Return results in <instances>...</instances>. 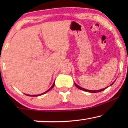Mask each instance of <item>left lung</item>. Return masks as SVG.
<instances>
[{
    "label": "left lung",
    "mask_w": 128,
    "mask_h": 128,
    "mask_svg": "<svg viewBox=\"0 0 128 128\" xmlns=\"http://www.w3.org/2000/svg\"><path fill=\"white\" fill-rule=\"evenodd\" d=\"M113 83L112 84H113ZM112 84H111V85H112ZM74 85H75V86H76V87H78V89H80V90H82L85 91V92H92V93H96V92H102V91H103V90H106V89L108 87H106V88H102V89H101V90H86V89H85V88H82V87H80L79 86L77 85L76 83H74Z\"/></svg>",
    "instance_id": "8db88e82"
}]
</instances>
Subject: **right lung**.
Returning <instances> with one entry per match:
<instances>
[{
	"label": "right lung",
	"mask_w": 128,
	"mask_h": 128,
	"mask_svg": "<svg viewBox=\"0 0 128 128\" xmlns=\"http://www.w3.org/2000/svg\"><path fill=\"white\" fill-rule=\"evenodd\" d=\"M54 85H55V82H54V83H53V84H52V86H51V87H50V88L48 90H47L46 92H44V93H42V94H39V95H32V96H31V95H28V94H26V95H27V96H32V97H36V96H41V95H42L43 94H45V92H48V91H50V90H51V89L53 88V87H54Z\"/></svg>",
	"instance_id": "1"
}]
</instances>
